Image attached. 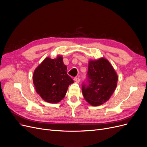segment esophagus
Returning <instances> with one entry per match:
<instances>
[{"label": "esophagus", "mask_w": 147, "mask_h": 147, "mask_svg": "<svg viewBox=\"0 0 147 147\" xmlns=\"http://www.w3.org/2000/svg\"><path fill=\"white\" fill-rule=\"evenodd\" d=\"M74 80H75V82H77V83H79L80 82V79L78 78H74Z\"/></svg>", "instance_id": "34e87169"}]
</instances>
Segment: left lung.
<instances>
[{"instance_id": "1", "label": "left lung", "mask_w": 147, "mask_h": 147, "mask_svg": "<svg viewBox=\"0 0 147 147\" xmlns=\"http://www.w3.org/2000/svg\"><path fill=\"white\" fill-rule=\"evenodd\" d=\"M87 78L88 84H83L84 99L93 106L107 102L117 86L118 75L106 59L101 57L88 61Z\"/></svg>"}]
</instances>
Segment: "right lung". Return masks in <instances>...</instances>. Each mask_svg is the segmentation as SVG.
Listing matches in <instances>:
<instances>
[{"instance_id":"right-lung-1","label":"right lung","mask_w":147,"mask_h":147,"mask_svg":"<svg viewBox=\"0 0 147 147\" xmlns=\"http://www.w3.org/2000/svg\"><path fill=\"white\" fill-rule=\"evenodd\" d=\"M36 93L44 101L57 103L65 96L73 80L67 74V67L61 55L55 59L46 57L38 66L33 74Z\"/></svg>"}]
</instances>
